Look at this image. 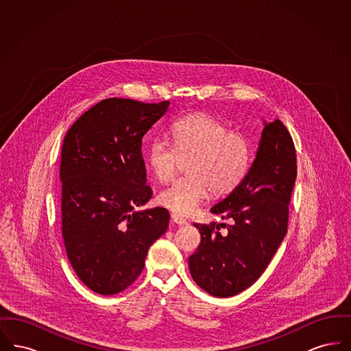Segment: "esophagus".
<instances>
[{
  "mask_svg": "<svg viewBox=\"0 0 351 351\" xmlns=\"http://www.w3.org/2000/svg\"><path fill=\"white\" fill-rule=\"evenodd\" d=\"M171 218H172V221H173L175 223H178V225H186V223H188V221H186L185 218L182 217L180 215H178V213H172Z\"/></svg>",
  "mask_w": 351,
  "mask_h": 351,
  "instance_id": "1",
  "label": "esophagus"
}]
</instances>
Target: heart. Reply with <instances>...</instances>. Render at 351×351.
Listing matches in <instances>:
<instances>
[{
    "label": "heart",
    "mask_w": 351,
    "mask_h": 351,
    "mask_svg": "<svg viewBox=\"0 0 351 351\" xmlns=\"http://www.w3.org/2000/svg\"><path fill=\"white\" fill-rule=\"evenodd\" d=\"M173 145L155 138L146 152L154 176L160 183L173 179L182 159L188 175L159 193L158 200L179 215L192 213L209 191L223 196L243 180L250 165V149L242 134L230 132L217 118L205 113L180 118L171 126Z\"/></svg>",
    "instance_id": "1"
}]
</instances>
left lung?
I'll use <instances>...</instances> for the list:
<instances>
[{
    "label": "left lung",
    "mask_w": 351,
    "mask_h": 351,
    "mask_svg": "<svg viewBox=\"0 0 351 351\" xmlns=\"http://www.w3.org/2000/svg\"><path fill=\"white\" fill-rule=\"evenodd\" d=\"M298 175L296 150L282 121L266 123L256 158L245 179L210 212L232 219L228 232L195 223L201 242L189 256L193 280L208 293L230 298L255 283L288 229L289 200Z\"/></svg>",
    "instance_id": "obj_1"
}]
</instances>
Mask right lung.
Returning <instances> with one entry per match:
<instances>
[{
	"label": "right lung",
	"mask_w": 351,
	"mask_h": 351,
	"mask_svg": "<svg viewBox=\"0 0 351 351\" xmlns=\"http://www.w3.org/2000/svg\"><path fill=\"white\" fill-rule=\"evenodd\" d=\"M168 105L110 97L64 136L62 233L71 266L96 293L116 295L133 284L151 245L167 230L166 208L135 209L152 197L142 138Z\"/></svg>",
	"instance_id": "1"
}]
</instances>
